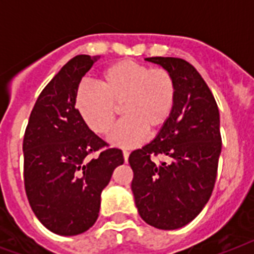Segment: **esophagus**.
<instances>
[{
  "instance_id": "1",
  "label": "esophagus",
  "mask_w": 254,
  "mask_h": 254,
  "mask_svg": "<svg viewBox=\"0 0 254 254\" xmlns=\"http://www.w3.org/2000/svg\"><path fill=\"white\" fill-rule=\"evenodd\" d=\"M123 155H124V161H125V162H127V158H129V153H127V150H124Z\"/></svg>"
}]
</instances>
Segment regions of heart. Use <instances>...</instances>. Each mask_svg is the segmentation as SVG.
Listing matches in <instances>:
<instances>
[{"label": "heart", "mask_w": 254, "mask_h": 254, "mask_svg": "<svg viewBox=\"0 0 254 254\" xmlns=\"http://www.w3.org/2000/svg\"><path fill=\"white\" fill-rule=\"evenodd\" d=\"M97 86L81 84L77 88V113L91 130L107 134L120 107L125 119L112 130L109 139L123 147L142 142L146 130L158 131L169 121L177 99L175 80L167 69L127 59L104 68Z\"/></svg>", "instance_id": "heart-1"}]
</instances>
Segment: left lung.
<instances>
[{
    "label": "left lung",
    "mask_w": 254,
    "mask_h": 254,
    "mask_svg": "<svg viewBox=\"0 0 254 254\" xmlns=\"http://www.w3.org/2000/svg\"><path fill=\"white\" fill-rule=\"evenodd\" d=\"M145 61L173 75L177 99L158 134L131 151V191L139 216L151 227L171 231L189 224L211 197L221 153L220 115L200 73L179 58ZM169 159L155 164L154 157Z\"/></svg>",
    "instance_id": "1"
}]
</instances>
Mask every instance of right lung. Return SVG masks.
Instances as JSON below:
<instances>
[{
    "instance_id": "obj_1",
    "label": "right lung",
    "mask_w": 254,
    "mask_h": 254,
    "mask_svg": "<svg viewBox=\"0 0 254 254\" xmlns=\"http://www.w3.org/2000/svg\"><path fill=\"white\" fill-rule=\"evenodd\" d=\"M100 57L77 55L41 92L23 137V179L30 207L51 232L75 236L99 217L101 191L123 151L108 147L75 107L81 79ZM100 151L96 159L89 154Z\"/></svg>"
}]
</instances>
